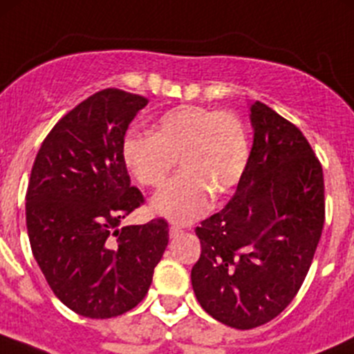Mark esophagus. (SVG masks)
I'll return each instance as SVG.
<instances>
[{"label":"esophagus","mask_w":354,"mask_h":354,"mask_svg":"<svg viewBox=\"0 0 354 354\" xmlns=\"http://www.w3.org/2000/svg\"><path fill=\"white\" fill-rule=\"evenodd\" d=\"M181 233H183V230H181L180 226H171V227H169V236H171V238L180 236Z\"/></svg>","instance_id":"esophagus-1"}]
</instances>
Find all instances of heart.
<instances>
[{"instance_id": "obj_1", "label": "heart", "mask_w": 354, "mask_h": 354, "mask_svg": "<svg viewBox=\"0 0 354 354\" xmlns=\"http://www.w3.org/2000/svg\"><path fill=\"white\" fill-rule=\"evenodd\" d=\"M127 169L142 187L157 188L176 160L181 173L152 198V212L178 224L198 219L216 198L230 195L245 173L248 144L234 114L200 106L164 113L152 135L128 133L121 144Z\"/></svg>"}]
</instances>
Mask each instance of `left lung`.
Returning a JSON list of instances; mask_svg holds the SVG:
<instances>
[{
  "instance_id": "8db88e82",
  "label": "left lung",
  "mask_w": 354,
  "mask_h": 354,
  "mask_svg": "<svg viewBox=\"0 0 354 354\" xmlns=\"http://www.w3.org/2000/svg\"><path fill=\"white\" fill-rule=\"evenodd\" d=\"M253 145L223 210L195 230L192 286L209 315L234 329L276 319L301 288L326 219L324 173L305 135L255 101Z\"/></svg>"
}]
</instances>
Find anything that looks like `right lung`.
<instances>
[{
  "mask_svg": "<svg viewBox=\"0 0 354 354\" xmlns=\"http://www.w3.org/2000/svg\"><path fill=\"white\" fill-rule=\"evenodd\" d=\"M147 99L104 88L65 114L42 142L27 188L32 253L59 301L88 319L135 308L169 240L164 219L120 227L144 195L121 156Z\"/></svg>",
  "mask_w": 354,
  "mask_h": 354,
  "instance_id": "right-lung-1",
  "label": "right lung"
}]
</instances>
